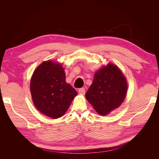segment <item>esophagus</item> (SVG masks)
<instances>
[{"instance_id":"1","label":"esophagus","mask_w":159,"mask_h":159,"mask_svg":"<svg viewBox=\"0 0 159 159\" xmlns=\"http://www.w3.org/2000/svg\"><path fill=\"white\" fill-rule=\"evenodd\" d=\"M78 91H79V93H80V94H81V95H84L85 94V88H80L79 89V90H78Z\"/></svg>"}]
</instances>
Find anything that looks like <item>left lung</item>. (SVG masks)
Returning a JSON list of instances; mask_svg holds the SVG:
<instances>
[{"mask_svg": "<svg viewBox=\"0 0 159 159\" xmlns=\"http://www.w3.org/2000/svg\"><path fill=\"white\" fill-rule=\"evenodd\" d=\"M127 91V81L121 71L109 64L96 72L85 98L98 113L106 115L121 105Z\"/></svg>", "mask_w": 159, "mask_h": 159, "instance_id": "1", "label": "left lung"}]
</instances>
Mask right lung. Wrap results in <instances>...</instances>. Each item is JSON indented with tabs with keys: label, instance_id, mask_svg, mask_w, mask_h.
Here are the masks:
<instances>
[{
	"label": "right lung",
	"instance_id": "obj_1",
	"mask_svg": "<svg viewBox=\"0 0 159 159\" xmlns=\"http://www.w3.org/2000/svg\"><path fill=\"white\" fill-rule=\"evenodd\" d=\"M32 101L36 109L52 119L63 115L78 92L66 82L60 64L44 61L34 72L30 81Z\"/></svg>",
	"mask_w": 159,
	"mask_h": 159
}]
</instances>
